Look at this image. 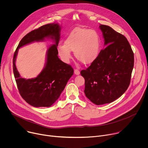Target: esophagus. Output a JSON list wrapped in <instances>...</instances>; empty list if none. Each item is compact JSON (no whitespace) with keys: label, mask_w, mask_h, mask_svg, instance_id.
<instances>
[{"label":"esophagus","mask_w":148,"mask_h":148,"mask_svg":"<svg viewBox=\"0 0 148 148\" xmlns=\"http://www.w3.org/2000/svg\"><path fill=\"white\" fill-rule=\"evenodd\" d=\"M74 74H75V75H79V74H80V72H79V71L78 70H77V69H74Z\"/></svg>","instance_id":"34e87169"}]
</instances>
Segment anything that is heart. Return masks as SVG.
Masks as SVG:
<instances>
[{"instance_id": "b5f03b06", "label": "heart", "mask_w": 148, "mask_h": 148, "mask_svg": "<svg viewBox=\"0 0 148 148\" xmlns=\"http://www.w3.org/2000/svg\"><path fill=\"white\" fill-rule=\"evenodd\" d=\"M64 45L57 46V53L61 59L69 62L71 58V51L84 64H90L97 58L101 46V38L94 30L77 27L64 40Z\"/></svg>"}]
</instances>
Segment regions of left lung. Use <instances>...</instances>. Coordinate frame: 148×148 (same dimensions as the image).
<instances>
[{"mask_svg": "<svg viewBox=\"0 0 148 148\" xmlns=\"http://www.w3.org/2000/svg\"><path fill=\"white\" fill-rule=\"evenodd\" d=\"M104 45L91 66L81 71L85 79L86 96L96 105L111 103L128 89L134 54L128 40L111 27L100 25Z\"/></svg>", "mask_w": 148, "mask_h": 148, "instance_id": "obj_1", "label": "left lung"}]
</instances>
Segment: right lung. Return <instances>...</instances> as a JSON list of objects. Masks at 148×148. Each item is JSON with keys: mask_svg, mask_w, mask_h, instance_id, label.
<instances>
[{"mask_svg": "<svg viewBox=\"0 0 148 148\" xmlns=\"http://www.w3.org/2000/svg\"><path fill=\"white\" fill-rule=\"evenodd\" d=\"M61 27L58 23L47 24L32 30L20 41L14 52L13 69L19 93L34 107H49L58 99L73 75L74 70L58 57L57 46L60 38ZM52 39L55 44L49 49L44 70L36 78L25 79L20 77L15 64L18 49L34 41Z\"/></svg>", "mask_w": 148, "mask_h": 148, "instance_id": "right-lung-1", "label": "right lung"}]
</instances>
